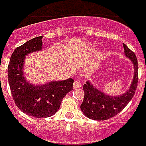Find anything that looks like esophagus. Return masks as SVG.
I'll return each mask as SVG.
<instances>
[{"label": "esophagus", "instance_id": "obj_1", "mask_svg": "<svg viewBox=\"0 0 146 146\" xmlns=\"http://www.w3.org/2000/svg\"><path fill=\"white\" fill-rule=\"evenodd\" d=\"M81 87V84L80 82H78L77 80L74 81V84H73V89H77V88H80Z\"/></svg>", "mask_w": 146, "mask_h": 146}]
</instances>
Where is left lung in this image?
I'll return each mask as SVG.
<instances>
[{
	"label": "left lung",
	"mask_w": 146,
	"mask_h": 146,
	"mask_svg": "<svg viewBox=\"0 0 146 146\" xmlns=\"http://www.w3.org/2000/svg\"><path fill=\"white\" fill-rule=\"evenodd\" d=\"M124 53L133 64L134 76L127 91L118 96L106 94L94 86L89 80L84 84V100L80 109L84 115L93 120L104 121L109 119L119 113L127 105L135 94L138 83V63L135 53L126 44H123Z\"/></svg>",
	"instance_id": "1"
}]
</instances>
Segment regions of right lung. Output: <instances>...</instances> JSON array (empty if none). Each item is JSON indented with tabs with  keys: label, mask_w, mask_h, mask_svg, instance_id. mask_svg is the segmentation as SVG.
<instances>
[{
	"label": "right lung",
	"mask_w": 146,
	"mask_h": 146,
	"mask_svg": "<svg viewBox=\"0 0 146 146\" xmlns=\"http://www.w3.org/2000/svg\"><path fill=\"white\" fill-rule=\"evenodd\" d=\"M42 36L36 37L17 48L8 66V81L16 106L31 117L44 118L52 116L59 109L63 98L73 87L74 80H55L39 85L29 83L25 76V56L42 49Z\"/></svg>",
	"instance_id": "obj_1"
}]
</instances>
